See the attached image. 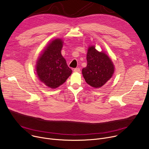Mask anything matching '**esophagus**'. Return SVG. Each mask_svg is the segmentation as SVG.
<instances>
[{"mask_svg":"<svg viewBox=\"0 0 149 149\" xmlns=\"http://www.w3.org/2000/svg\"><path fill=\"white\" fill-rule=\"evenodd\" d=\"M80 68H75L74 70V72H78V73H79L80 72Z\"/></svg>","mask_w":149,"mask_h":149,"instance_id":"34e87169","label":"esophagus"}]
</instances>
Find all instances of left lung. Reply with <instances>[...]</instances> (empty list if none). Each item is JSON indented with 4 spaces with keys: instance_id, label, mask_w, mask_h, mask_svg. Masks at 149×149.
<instances>
[{
    "instance_id": "8db88e82",
    "label": "left lung",
    "mask_w": 149,
    "mask_h": 149,
    "mask_svg": "<svg viewBox=\"0 0 149 149\" xmlns=\"http://www.w3.org/2000/svg\"><path fill=\"white\" fill-rule=\"evenodd\" d=\"M87 65L82 70L86 82L94 88L103 86L113 76V63L109 56L98 51L95 46L89 47L87 54Z\"/></svg>"
}]
</instances>
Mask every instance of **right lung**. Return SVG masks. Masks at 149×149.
<instances>
[{
	"label": "right lung",
	"mask_w": 149,
	"mask_h": 149,
	"mask_svg": "<svg viewBox=\"0 0 149 149\" xmlns=\"http://www.w3.org/2000/svg\"><path fill=\"white\" fill-rule=\"evenodd\" d=\"M62 39L51 42L36 62V72L40 81L51 88H56L64 83L72 72L61 55Z\"/></svg>",
	"instance_id": "right-lung-1"
}]
</instances>
